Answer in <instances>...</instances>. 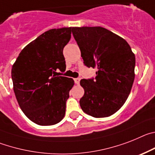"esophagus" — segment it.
Masks as SVG:
<instances>
[{"label":"esophagus","mask_w":155,"mask_h":155,"mask_svg":"<svg viewBox=\"0 0 155 155\" xmlns=\"http://www.w3.org/2000/svg\"><path fill=\"white\" fill-rule=\"evenodd\" d=\"M74 81L76 84H79V82H80V78H76V79H74Z\"/></svg>","instance_id":"obj_1"}]
</instances>
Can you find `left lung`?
<instances>
[{
  "label": "left lung",
  "mask_w": 155,
  "mask_h": 155,
  "mask_svg": "<svg viewBox=\"0 0 155 155\" xmlns=\"http://www.w3.org/2000/svg\"><path fill=\"white\" fill-rule=\"evenodd\" d=\"M72 32L83 63L97 68L96 77L83 79L79 104L93 117H107L119 110L134 80L135 55L124 38L102 27H75Z\"/></svg>",
  "instance_id": "left-lung-1"
}]
</instances>
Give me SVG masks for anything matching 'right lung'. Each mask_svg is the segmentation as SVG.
Masks as SVG:
<instances>
[{"label": "right lung", "mask_w": 155, "mask_h": 155, "mask_svg": "<svg viewBox=\"0 0 155 155\" xmlns=\"http://www.w3.org/2000/svg\"><path fill=\"white\" fill-rule=\"evenodd\" d=\"M72 28L51 29L22 49L12 66L14 92L21 110L41 126L60 122L74 81L56 76L65 70L63 48L71 38Z\"/></svg>", "instance_id": "1"}]
</instances>
